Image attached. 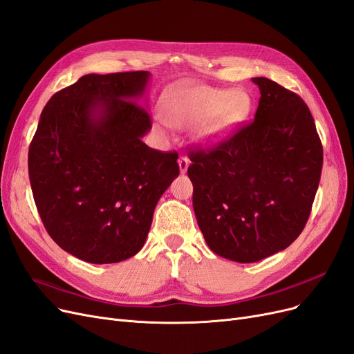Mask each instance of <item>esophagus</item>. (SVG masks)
I'll return each mask as SVG.
<instances>
[{
  "mask_svg": "<svg viewBox=\"0 0 354 354\" xmlns=\"http://www.w3.org/2000/svg\"><path fill=\"white\" fill-rule=\"evenodd\" d=\"M189 164H190V161H189L187 156L181 155V156L178 158V167H180V173H181V174H185V173L187 171Z\"/></svg>",
  "mask_w": 354,
  "mask_h": 354,
  "instance_id": "esophagus-1",
  "label": "esophagus"
}]
</instances>
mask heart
I'll return each mask as SVG.
<instances>
[{
	"instance_id": "b5f03b06",
	"label": "heart",
	"mask_w": 354,
	"mask_h": 354,
	"mask_svg": "<svg viewBox=\"0 0 354 354\" xmlns=\"http://www.w3.org/2000/svg\"><path fill=\"white\" fill-rule=\"evenodd\" d=\"M253 106L245 89L228 91L183 82L168 88L161 98V114L167 124L186 129L199 122L203 140H219L245 121Z\"/></svg>"
}]
</instances>
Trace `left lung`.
I'll return each mask as SVG.
<instances>
[{
  "label": "left lung",
  "instance_id": "obj_1",
  "mask_svg": "<svg viewBox=\"0 0 354 354\" xmlns=\"http://www.w3.org/2000/svg\"><path fill=\"white\" fill-rule=\"evenodd\" d=\"M254 120L209 148L189 153L193 209L209 249L225 259L262 261L293 243L319 186L324 151L300 96L253 77Z\"/></svg>",
  "mask_w": 354,
  "mask_h": 354
}]
</instances>
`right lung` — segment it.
I'll use <instances>...</instances> for the list:
<instances>
[{"instance_id": "add662e5", "label": "right lung", "mask_w": 354, "mask_h": 354, "mask_svg": "<svg viewBox=\"0 0 354 354\" xmlns=\"http://www.w3.org/2000/svg\"><path fill=\"white\" fill-rule=\"evenodd\" d=\"M149 71L86 75L46 102L29 146V180L45 230L91 263L145 245L155 206L180 174L177 152L149 148L139 104Z\"/></svg>"}]
</instances>
